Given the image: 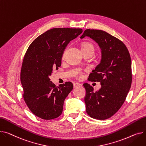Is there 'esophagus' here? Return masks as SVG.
Returning <instances> with one entry per match:
<instances>
[{
	"label": "esophagus",
	"mask_w": 146,
	"mask_h": 146,
	"mask_svg": "<svg viewBox=\"0 0 146 146\" xmlns=\"http://www.w3.org/2000/svg\"><path fill=\"white\" fill-rule=\"evenodd\" d=\"M82 86V84L80 83H75L73 84V87L74 88H77V87H81Z\"/></svg>",
	"instance_id": "obj_1"
}]
</instances>
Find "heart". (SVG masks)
I'll return each mask as SVG.
<instances>
[{
  "instance_id": "heart-1",
  "label": "heart",
  "mask_w": 146,
  "mask_h": 146,
  "mask_svg": "<svg viewBox=\"0 0 146 146\" xmlns=\"http://www.w3.org/2000/svg\"><path fill=\"white\" fill-rule=\"evenodd\" d=\"M92 50L94 51V46L92 43L90 42H84L82 46V50Z\"/></svg>"
}]
</instances>
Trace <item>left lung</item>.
<instances>
[{"label":"left lung","instance_id":"1","mask_svg":"<svg viewBox=\"0 0 146 146\" xmlns=\"http://www.w3.org/2000/svg\"><path fill=\"white\" fill-rule=\"evenodd\" d=\"M90 37L101 49L100 63L92 70L89 79L100 82V89L84 83L86 112L91 117L105 120L117 112L124 103L132 81L131 61L125 45L117 38L100 30L86 29L80 38Z\"/></svg>","mask_w":146,"mask_h":146}]
</instances>
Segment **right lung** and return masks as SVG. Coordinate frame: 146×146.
Wrapping results in <instances>:
<instances>
[{
	"mask_svg": "<svg viewBox=\"0 0 146 146\" xmlns=\"http://www.w3.org/2000/svg\"><path fill=\"white\" fill-rule=\"evenodd\" d=\"M82 32V29H52L37 37L27 50L21 80L25 102L37 117L51 120L62 114L64 101L73 85L68 82L56 86L49 76L61 66L67 44Z\"/></svg>",
	"mask_w": 146,
	"mask_h": 146,
	"instance_id": "right-lung-1",
	"label": "right lung"
}]
</instances>
